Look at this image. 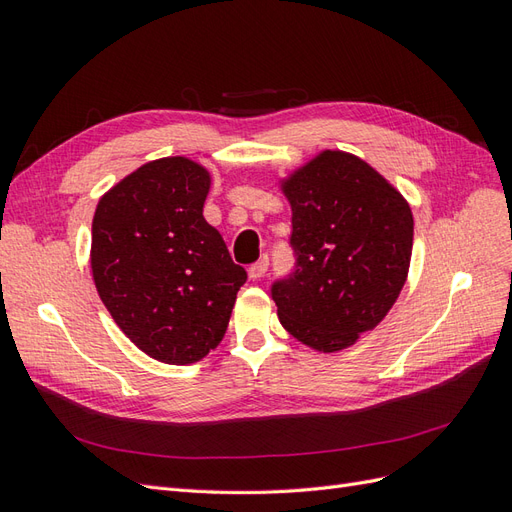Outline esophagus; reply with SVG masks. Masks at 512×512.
Masks as SVG:
<instances>
[{"label": "esophagus", "instance_id": "1", "mask_svg": "<svg viewBox=\"0 0 512 512\" xmlns=\"http://www.w3.org/2000/svg\"><path fill=\"white\" fill-rule=\"evenodd\" d=\"M267 269H269V258L262 256L258 262L250 265V269H247V275H250V280H260V277L267 273Z\"/></svg>", "mask_w": 512, "mask_h": 512}]
</instances>
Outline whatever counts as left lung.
Returning a JSON list of instances; mask_svg holds the SVG:
<instances>
[{
    "label": "left lung",
    "mask_w": 512,
    "mask_h": 512,
    "mask_svg": "<svg viewBox=\"0 0 512 512\" xmlns=\"http://www.w3.org/2000/svg\"><path fill=\"white\" fill-rule=\"evenodd\" d=\"M292 209L297 269L273 284L282 327L318 352L376 329L406 284L414 218L374 166L324 149L280 181Z\"/></svg>",
    "instance_id": "obj_1"
}]
</instances>
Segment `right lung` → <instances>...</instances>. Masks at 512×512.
I'll return each instance as SVG.
<instances>
[{
	"label": "right lung",
	"mask_w": 512,
	"mask_h": 512,
	"mask_svg": "<svg viewBox=\"0 0 512 512\" xmlns=\"http://www.w3.org/2000/svg\"><path fill=\"white\" fill-rule=\"evenodd\" d=\"M211 173L190 158L136 168L100 200L91 273L117 327L151 359L190 365L218 348L247 273L203 215Z\"/></svg>",
	"instance_id": "right-lung-1"
}]
</instances>
